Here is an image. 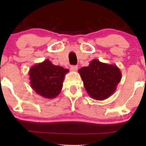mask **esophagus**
<instances>
[{
    "label": "esophagus",
    "instance_id": "1",
    "mask_svg": "<svg viewBox=\"0 0 146 146\" xmlns=\"http://www.w3.org/2000/svg\"><path fill=\"white\" fill-rule=\"evenodd\" d=\"M70 69H71V71L75 72V71H78V66H70Z\"/></svg>",
    "mask_w": 146,
    "mask_h": 146
}]
</instances>
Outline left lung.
<instances>
[{
  "label": "left lung",
  "mask_w": 146,
  "mask_h": 146,
  "mask_svg": "<svg viewBox=\"0 0 146 146\" xmlns=\"http://www.w3.org/2000/svg\"><path fill=\"white\" fill-rule=\"evenodd\" d=\"M87 93L96 100L108 98L117 89L121 79V73L116 64L93 60L88 66L79 69Z\"/></svg>",
  "instance_id": "obj_1"
}]
</instances>
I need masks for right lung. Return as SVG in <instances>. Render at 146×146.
<instances>
[{
	"label": "right lung",
	"instance_id": "1",
	"mask_svg": "<svg viewBox=\"0 0 146 146\" xmlns=\"http://www.w3.org/2000/svg\"><path fill=\"white\" fill-rule=\"evenodd\" d=\"M68 72V69L56 66L47 59L30 68V86L43 98H56L61 92L64 76Z\"/></svg>",
	"mask_w": 146,
	"mask_h": 146
}]
</instances>
